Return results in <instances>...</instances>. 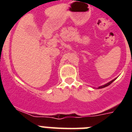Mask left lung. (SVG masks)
Listing matches in <instances>:
<instances>
[{
	"label": "left lung",
	"instance_id": "left-lung-1",
	"mask_svg": "<svg viewBox=\"0 0 132 132\" xmlns=\"http://www.w3.org/2000/svg\"><path fill=\"white\" fill-rule=\"evenodd\" d=\"M116 78H115V79H113V80H111V81H110V82H108V83L105 84V85H102V86H101V87H99L98 88H104V87H108V85H110V84L112 83V82H114V80H116Z\"/></svg>",
	"mask_w": 132,
	"mask_h": 132
}]
</instances>
